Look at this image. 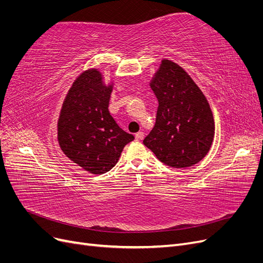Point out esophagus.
<instances>
[{
	"label": "esophagus",
	"mask_w": 263,
	"mask_h": 263,
	"mask_svg": "<svg viewBox=\"0 0 263 263\" xmlns=\"http://www.w3.org/2000/svg\"><path fill=\"white\" fill-rule=\"evenodd\" d=\"M144 136H145L144 133H142V132H138V133L136 134V139L140 141V140L144 139Z\"/></svg>",
	"instance_id": "34e87169"
}]
</instances>
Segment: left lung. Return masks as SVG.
Returning a JSON list of instances; mask_svg holds the SVG:
<instances>
[{"instance_id":"left-lung-1","label":"left lung","mask_w":263,"mask_h":263,"mask_svg":"<svg viewBox=\"0 0 263 263\" xmlns=\"http://www.w3.org/2000/svg\"><path fill=\"white\" fill-rule=\"evenodd\" d=\"M158 100L156 124L144 139L162 163L191 166L208 155L215 134L205 95L176 62L163 59L150 83Z\"/></svg>"}]
</instances>
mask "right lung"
Segmentation results:
<instances>
[{
	"mask_svg": "<svg viewBox=\"0 0 263 263\" xmlns=\"http://www.w3.org/2000/svg\"><path fill=\"white\" fill-rule=\"evenodd\" d=\"M113 86L105 85L98 69L77 78L63 101L58 141L65 155L86 171L102 174L117 163L124 147L134 140L109 114Z\"/></svg>",
	"mask_w": 263,
	"mask_h": 263,
	"instance_id": "right-lung-1",
	"label": "right lung"
}]
</instances>
